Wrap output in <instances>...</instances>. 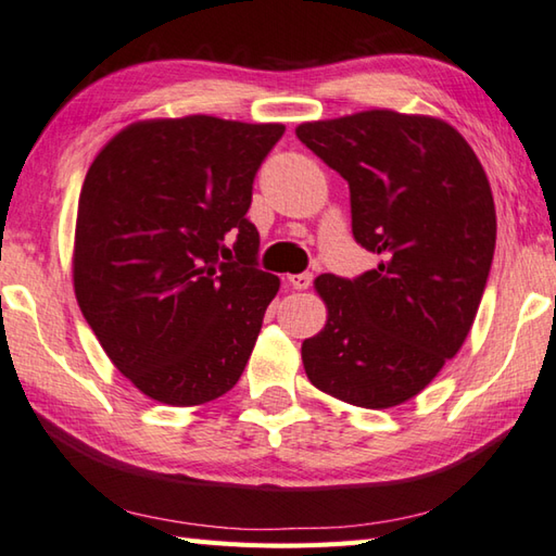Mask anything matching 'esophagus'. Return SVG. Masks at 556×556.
Returning a JSON list of instances; mask_svg holds the SVG:
<instances>
[{"instance_id":"34e87169","label":"esophagus","mask_w":556,"mask_h":556,"mask_svg":"<svg viewBox=\"0 0 556 556\" xmlns=\"http://www.w3.org/2000/svg\"><path fill=\"white\" fill-rule=\"evenodd\" d=\"M288 280H290V286L295 288V290H307L312 286L314 276L312 274H295V276H290Z\"/></svg>"}]
</instances>
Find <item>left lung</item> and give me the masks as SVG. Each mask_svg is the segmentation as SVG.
Returning <instances> with one entry per match:
<instances>
[{
  "mask_svg": "<svg viewBox=\"0 0 556 556\" xmlns=\"http://www.w3.org/2000/svg\"><path fill=\"white\" fill-rule=\"evenodd\" d=\"M300 142L349 181L353 239L380 256L314 288L329 319L302 343L317 390L365 408L412 400L465 343L494 261V195L475 150L428 115L363 111L302 123Z\"/></svg>",
  "mask_w": 556,
  "mask_h": 556,
  "instance_id": "obj_1",
  "label": "left lung"
}]
</instances>
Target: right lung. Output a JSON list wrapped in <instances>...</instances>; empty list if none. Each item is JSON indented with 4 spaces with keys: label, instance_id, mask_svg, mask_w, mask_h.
Returning a JSON list of instances; mask_svg holds the SVG:
<instances>
[{
    "label": "right lung",
    "instance_id": "obj_1",
    "mask_svg": "<svg viewBox=\"0 0 556 556\" xmlns=\"http://www.w3.org/2000/svg\"><path fill=\"white\" fill-rule=\"evenodd\" d=\"M286 125L186 115L128 125L91 162L75 235V295L142 394L213 402L242 377L280 280L247 217Z\"/></svg>",
    "mask_w": 556,
    "mask_h": 556
}]
</instances>
